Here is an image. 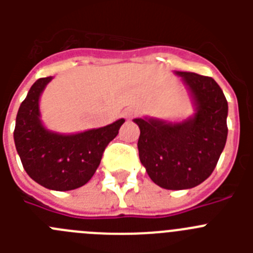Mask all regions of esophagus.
<instances>
[{
    "mask_svg": "<svg viewBox=\"0 0 253 253\" xmlns=\"http://www.w3.org/2000/svg\"><path fill=\"white\" fill-rule=\"evenodd\" d=\"M123 114H124V116L126 119H131V118H134V116L137 115V110H135V109H131V107H128V109H125Z\"/></svg>",
    "mask_w": 253,
    "mask_h": 253,
    "instance_id": "esophagus-1",
    "label": "esophagus"
}]
</instances>
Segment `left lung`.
<instances>
[{
    "mask_svg": "<svg viewBox=\"0 0 253 253\" xmlns=\"http://www.w3.org/2000/svg\"><path fill=\"white\" fill-rule=\"evenodd\" d=\"M189 88L195 114L181 123L144 118L139 126V160L151 180L167 190L191 189L215 169L227 142L228 102L211 77L176 72Z\"/></svg>",
    "mask_w": 253,
    "mask_h": 253,
    "instance_id": "left-lung-1",
    "label": "left lung"
}]
</instances>
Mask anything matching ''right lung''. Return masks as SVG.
Here are the masks:
<instances>
[{"instance_id": "1", "label": "right lung", "mask_w": 253, "mask_h": 253, "mask_svg": "<svg viewBox=\"0 0 253 253\" xmlns=\"http://www.w3.org/2000/svg\"><path fill=\"white\" fill-rule=\"evenodd\" d=\"M51 77L39 78L29 90L16 115L13 139L26 173L55 191H68L91 180L107 144L119 133L124 119L77 134L48 130L40 122L39 99Z\"/></svg>"}]
</instances>
